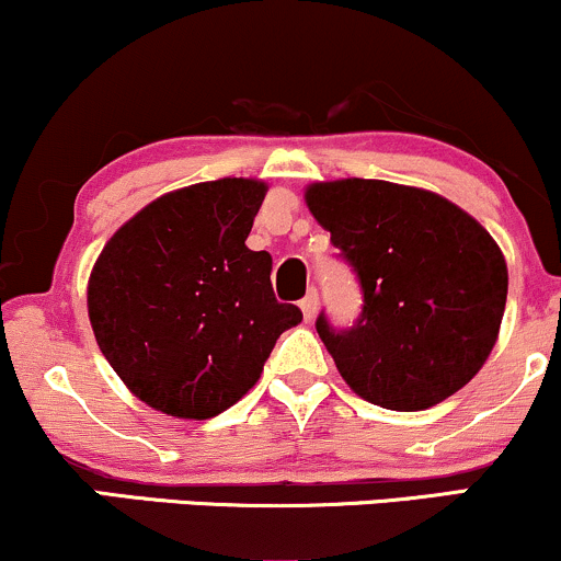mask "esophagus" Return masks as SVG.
<instances>
[{
    "instance_id": "1",
    "label": "esophagus",
    "mask_w": 561,
    "mask_h": 561,
    "mask_svg": "<svg viewBox=\"0 0 561 561\" xmlns=\"http://www.w3.org/2000/svg\"><path fill=\"white\" fill-rule=\"evenodd\" d=\"M300 311H302V317H306V321H311L313 317H317V311H319V293H317V287L308 289L306 298L300 300Z\"/></svg>"
}]
</instances>
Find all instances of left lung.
I'll return each instance as SVG.
<instances>
[{
    "label": "left lung",
    "instance_id": "8db88e82",
    "mask_svg": "<svg viewBox=\"0 0 561 561\" xmlns=\"http://www.w3.org/2000/svg\"><path fill=\"white\" fill-rule=\"evenodd\" d=\"M306 203L362 285L353 327L317 319L351 390L422 411L465 388L504 319L508 272L493 237L446 197L379 179L311 184Z\"/></svg>",
    "mask_w": 561,
    "mask_h": 561
}]
</instances>
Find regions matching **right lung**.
I'll return each instance as SVG.
<instances>
[{
	"mask_svg": "<svg viewBox=\"0 0 561 561\" xmlns=\"http://www.w3.org/2000/svg\"><path fill=\"white\" fill-rule=\"evenodd\" d=\"M266 184L218 179L152 199L102 248L87 302L126 388L179 420H210L259 382L276 337L300 324L248 240Z\"/></svg>",
	"mask_w": 561,
	"mask_h": 561,
	"instance_id": "right-lung-1",
	"label": "right lung"
}]
</instances>
